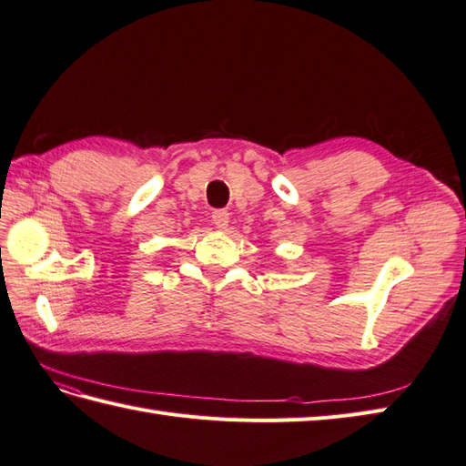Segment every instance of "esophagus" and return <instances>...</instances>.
<instances>
[{
  "label": "esophagus",
  "instance_id": "obj_1",
  "mask_svg": "<svg viewBox=\"0 0 466 466\" xmlns=\"http://www.w3.org/2000/svg\"><path fill=\"white\" fill-rule=\"evenodd\" d=\"M211 221H213V225L217 227V229L219 231H225L227 227H229V213L227 211H215L213 213V217H211Z\"/></svg>",
  "mask_w": 466,
  "mask_h": 466
}]
</instances>
